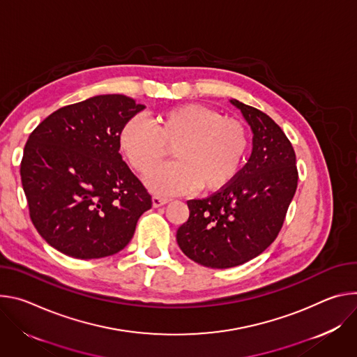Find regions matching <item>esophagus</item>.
I'll list each match as a JSON object with an SVG mask.
<instances>
[{"label":"esophagus","mask_w":357,"mask_h":357,"mask_svg":"<svg viewBox=\"0 0 357 357\" xmlns=\"http://www.w3.org/2000/svg\"><path fill=\"white\" fill-rule=\"evenodd\" d=\"M170 200L166 199V197H160V195H154L153 197V206L154 207H160V206H165L166 203H169Z\"/></svg>","instance_id":"esophagus-1"}]
</instances>
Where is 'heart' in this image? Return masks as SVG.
Here are the masks:
<instances>
[{"instance_id":"1","label":"heart","mask_w":357,"mask_h":357,"mask_svg":"<svg viewBox=\"0 0 357 357\" xmlns=\"http://www.w3.org/2000/svg\"><path fill=\"white\" fill-rule=\"evenodd\" d=\"M248 146L243 122L195 103L158 113L153 126L133 116L119 132L121 151L140 174L155 169L173 149L177 162L147 178L158 192H180L195 185L200 191L224 188L238 174Z\"/></svg>"}]
</instances>
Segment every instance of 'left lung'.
<instances>
[{
	"label": "left lung",
	"mask_w": 357,
	"mask_h": 357,
	"mask_svg": "<svg viewBox=\"0 0 357 357\" xmlns=\"http://www.w3.org/2000/svg\"><path fill=\"white\" fill-rule=\"evenodd\" d=\"M254 132L248 163L224 188L188 200L177 244L194 262L232 268L264 252L278 236L298 187L295 150L264 112L232 99Z\"/></svg>",
	"instance_id": "1"
}]
</instances>
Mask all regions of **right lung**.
Masks as SVG:
<instances>
[{
  "instance_id": "1",
  "label": "right lung",
  "mask_w": 357,
  "mask_h": 357,
  "mask_svg": "<svg viewBox=\"0 0 357 357\" xmlns=\"http://www.w3.org/2000/svg\"><path fill=\"white\" fill-rule=\"evenodd\" d=\"M144 109L125 95L63 106L29 135L21 181L43 238L81 259L123 250L151 195L119 153V132Z\"/></svg>"
}]
</instances>
